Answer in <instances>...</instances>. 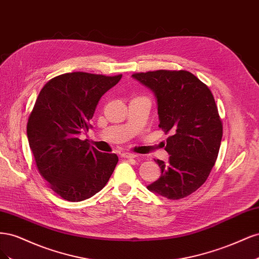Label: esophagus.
Masks as SVG:
<instances>
[{
	"instance_id": "obj_1",
	"label": "esophagus",
	"mask_w": 259,
	"mask_h": 259,
	"mask_svg": "<svg viewBox=\"0 0 259 259\" xmlns=\"http://www.w3.org/2000/svg\"><path fill=\"white\" fill-rule=\"evenodd\" d=\"M122 158H125V159H135L136 158V154L134 153H130V152H124L121 154Z\"/></svg>"
}]
</instances>
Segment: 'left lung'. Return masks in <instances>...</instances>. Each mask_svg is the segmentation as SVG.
I'll use <instances>...</instances> for the list:
<instances>
[{
    "label": "left lung",
    "instance_id": "1",
    "mask_svg": "<svg viewBox=\"0 0 259 259\" xmlns=\"http://www.w3.org/2000/svg\"><path fill=\"white\" fill-rule=\"evenodd\" d=\"M133 79L153 92L165 134L168 162L154 160L161 177L147 186L169 200L188 197L205 183L216 162L223 124L213 94L192 73L158 70L135 73Z\"/></svg>",
    "mask_w": 259,
    "mask_h": 259
}]
</instances>
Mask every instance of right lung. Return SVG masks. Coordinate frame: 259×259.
Wrapping results in <instances>:
<instances>
[{"label": "right lung", "instance_id": "1", "mask_svg": "<svg viewBox=\"0 0 259 259\" xmlns=\"http://www.w3.org/2000/svg\"><path fill=\"white\" fill-rule=\"evenodd\" d=\"M85 72L65 73L44 85L27 124L29 146L40 174L62 199L80 202L99 192L119 158L91 147L79 135L99 99L121 80Z\"/></svg>", "mask_w": 259, "mask_h": 259}]
</instances>
